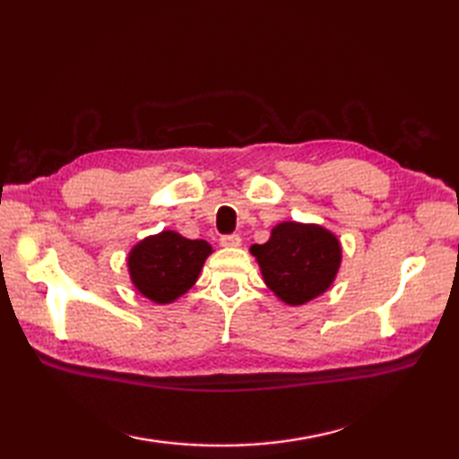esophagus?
Listing matches in <instances>:
<instances>
[{
	"label": "esophagus",
	"instance_id": "34e87169",
	"mask_svg": "<svg viewBox=\"0 0 459 459\" xmlns=\"http://www.w3.org/2000/svg\"><path fill=\"white\" fill-rule=\"evenodd\" d=\"M240 242H242V238L238 235H224V237H221V245L222 247H229V248L240 247Z\"/></svg>",
	"mask_w": 459,
	"mask_h": 459
}]
</instances>
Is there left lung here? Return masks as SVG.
I'll return each mask as SVG.
<instances>
[{"label": "left lung", "instance_id": "left-lung-1", "mask_svg": "<svg viewBox=\"0 0 459 459\" xmlns=\"http://www.w3.org/2000/svg\"><path fill=\"white\" fill-rule=\"evenodd\" d=\"M264 284L288 306H304L333 284L341 266V245L319 224L286 221L276 224L264 245H252Z\"/></svg>", "mask_w": 459, "mask_h": 459}]
</instances>
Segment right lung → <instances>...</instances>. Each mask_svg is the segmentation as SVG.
Segmentation results:
<instances>
[{
  "label": "right lung",
  "mask_w": 459,
  "mask_h": 459,
  "mask_svg": "<svg viewBox=\"0 0 459 459\" xmlns=\"http://www.w3.org/2000/svg\"><path fill=\"white\" fill-rule=\"evenodd\" d=\"M211 252L207 240H191L175 230H161L130 250L132 284L155 304H171L197 281Z\"/></svg>",
  "instance_id": "obj_1"
}]
</instances>
